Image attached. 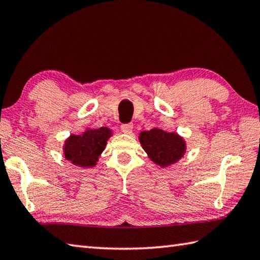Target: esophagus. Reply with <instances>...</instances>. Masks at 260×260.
<instances>
[{
    "label": "esophagus",
    "instance_id": "esophagus-1",
    "mask_svg": "<svg viewBox=\"0 0 260 260\" xmlns=\"http://www.w3.org/2000/svg\"><path fill=\"white\" fill-rule=\"evenodd\" d=\"M120 129H121V132L122 133H125V134H129L132 131H133V124H122L121 126H120Z\"/></svg>",
    "mask_w": 260,
    "mask_h": 260
}]
</instances>
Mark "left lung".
Returning a JSON list of instances; mask_svg holds the SVG:
<instances>
[{"instance_id":"8db88e82","label":"left lung","mask_w":260,"mask_h":260,"mask_svg":"<svg viewBox=\"0 0 260 260\" xmlns=\"http://www.w3.org/2000/svg\"><path fill=\"white\" fill-rule=\"evenodd\" d=\"M139 140L148 157L161 168L176 164L186 151V143L181 135L158 127L141 132Z\"/></svg>"}]
</instances>
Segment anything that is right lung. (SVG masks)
Here are the masks:
<instances>
[{"label":"right lung","mask_w":260,"mask_h":260,"mask_svg":"<svg viewBox=\"0 0 260 260\" xmlns=\"http://www.w3.org/2000/svg\"><path fill=\"white\" fill-rule=\"evenodd\" d=\"M112 132L108 127L86 128L82 134H72L64 141V158L78 167H94Z\"/></svg>","instance_id":"right-lung-1"}]
</instances>
